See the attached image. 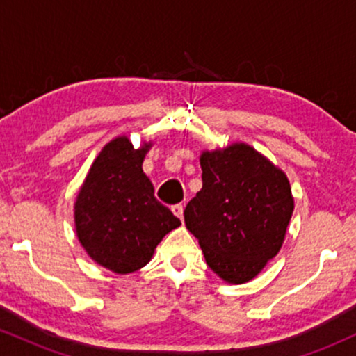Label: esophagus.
Masks as SVG:
<instances>
[{"label":"esophagus","mask_w":356,"mask_h":356,"mask_svg":"<svg viewBox=\"0 0 356 356\" xmlns=\"http://www.w3.org/2000/svg\"><path fill=\"white\" fill-rule=\"evenodd\" d=\"M172 212H174V216H177L179 219H184V206L182 204H175V206H172Z\"/></svg>","instance_id":"obj_1"}]
</instances>
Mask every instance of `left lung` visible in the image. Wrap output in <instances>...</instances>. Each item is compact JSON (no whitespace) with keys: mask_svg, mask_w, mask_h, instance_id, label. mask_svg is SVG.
Listing matches in <instances>:
<instances>
[{"mask_svg":"<svg viewBox=\"0 0 356 356\" xmlns=\"http://www.w3.org/2000/svg\"><path fill=\"white\" fill-rule=\"evenodd\" d=\"M202 189L184 211L206 263L226 283L241 284L280 252L295 209L281 169L251 145L201 154Z\"/></svg>","mask_w":356,"mask_h":356,"instance_id":"obj_1","label":"left lung"}]
</instances>
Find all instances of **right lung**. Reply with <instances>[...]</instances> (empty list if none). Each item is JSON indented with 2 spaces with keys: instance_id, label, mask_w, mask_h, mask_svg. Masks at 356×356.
<instances>
[{
  "instance_id": "obj_1",
  "label": "right lung",
  "mask_w": 356,
  "mask_h": 356,
  "mask_svg": "<svg viewBox=\"0 0 356 356\" xmlns=\"http://www.w3.org/2000/svg\"><path fill=\"white\" fill-rule=\"evenodd\" d=\"M150 147L134 149L125 136L110 140L76 195V238L97 264L117 275L144 268L167 232L181 226L142 170Z\"/></svg>"
}]
</instances>
